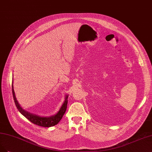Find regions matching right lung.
Segmentation results:
<instances>
[{
  "label": "right lung",
  "mask_w": 152,
  "mask_h": 152,
  "mask_svg": "<svg viewBox=\"0 0 152 152\" xmlns=\"http://www.w3.org/2000/svg\"><path fill=\"white\" fill-rule=\"evenodd\" d=\"M12 94H13V97L15 106H16L18 111L21 113L23 116L27 118L31 122H32L33 124H35L36 125H38L39 126L42 127H51L57 124L60 120L61 119L63 116H64L66 109L67 107V103H68V96H66L65 101L64 104H62L58 112L54 116H51L50 117H41L37 115H35L33 114H31L30 113H28V111H25L20 106L19 104L18 103L16 97L15 96V92L14 91V87L13 84L12 86Z\"/></svg>",
  "instance_id": "add662e5"
}]
</instances>
